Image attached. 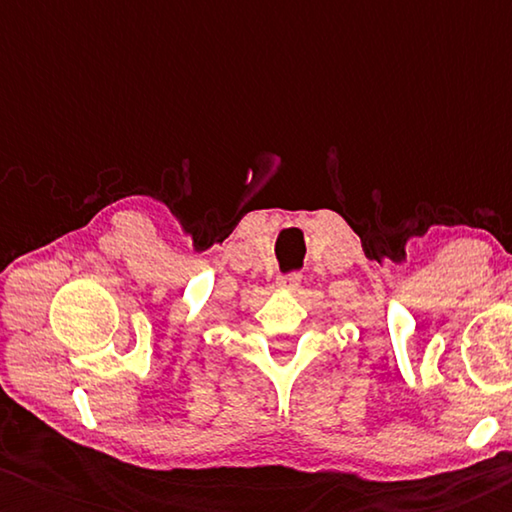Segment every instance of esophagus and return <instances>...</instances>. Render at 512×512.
<instances>
[{
	"label": "esophagus",
	"mask_w": 512,
	"mask_h": 512,
	"mask_svg": "<svg viewBox=\"0 0 512 512\" xmlns=\"http://www.w3.org/2000/svg\"><path fill=\"white\" fill-rule=\"evenodd\" d=\"M300 279H303V275H300V272H291V275L279 277L277 279V286H279V289H284V291H296L298 286H300Z\"/></svg>",
	"instance_id": "1"
}]
</instances>
